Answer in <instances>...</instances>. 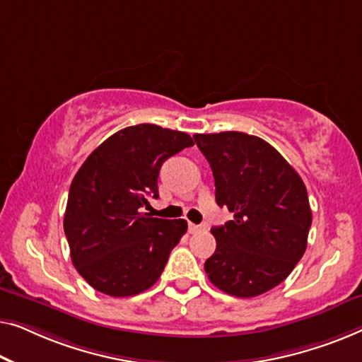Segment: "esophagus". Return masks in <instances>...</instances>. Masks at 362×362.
<instances>
[{
  "mask_svg": "<svg viewBox=\"0 0 362 362\" xmlns=\"http://www.w3.org/2000/svg\"><path fill=\"white\" fill-rule=\"evenodd\" d=\"M202 230H205V228L200 226V225H193V223H188V233H190V234H197V233H200Z\"/></svg>",
  "mask_w": 362,
  "mask_h": 362,
  "instance_id": "34e87169",
  "label": "esophagus"
}]
</instances>
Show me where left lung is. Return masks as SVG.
Segmentation results:
<instances>
[{
  "instance_id": "1",
  "label": "left lung",
  "mask_w": 362,
  "mask_h": 362,
  "mask_svg": "<svg viewBox=\"0 0 362 362\" xmlns=\"http://www.w3.org/2000/svg\"><path fill=\"white\" fill-rule=\"evenodd\" d=\"M231 221L211 228L216 251L205 272L223 292L251 298L288 277L307 249L312 226L303 180L261 137L238 131L195 134Z\"/></svg>"
}]
</instances>
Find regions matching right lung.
<instances>
[{"label": "right lung", "mask_w": 362, "mask_h": 362, "mask_svg": "<svg viewBox=\"0 0 362 362\" xmlns=\"http://www.w3.org/2000/svg\"><path fill=\"white\" fill-rule=\"evenodd\" d=\"M193 146L187 132L156 124L129 126L96 147L70 185L64 231L81 277L110 297H132L159 281L185 220L142 210L159 198L164 162Z\"/></svg>", "instance_id": "add662e5"}]
</instances>
